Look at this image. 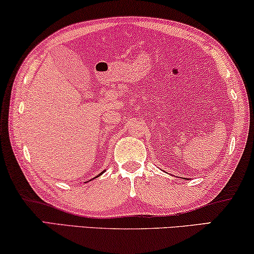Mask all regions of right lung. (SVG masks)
<instances>
[{"instance_id":"add662e5","label":"right lung","mask_w":254,"mask_h":254,"mask_svg":"<svg viewBox=\"0 0 254 254\" xmlns=\"http://www.w3.org/2000/svg\"><path fill=\"white\" fill-rule=\"evenodd\" d=\"M103 173H105V171H101V173H100L99 175H98V176H96V177H99V176H101V175L103 174Z\"/></svg>"}]
</instances>
